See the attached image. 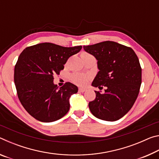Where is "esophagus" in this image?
<instances>
[{
    "label": "esophagus",
    "instance_id": "obj_1",
    "mask_svg": "<svg viewBox=\"0 0 159 159\" xmlns=\"http://www.w3.org/2000/svg\"><path fill=\"white\" fill-rule=\"evenodd\" d=\"M85 90H86L85 88H79V92H80V93L85 92Z\"/></svg>",
    "mask_w": 159,
    "mask_h": 159
}]
</instances>
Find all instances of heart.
I'll return each instance as SVG.
<instances>
[{"instance_id":"b5f03b06","label":"heart","mask_w":159,"mask_h":159,"mask_svg":"<svg viewBox=\"0 0 159 159\" xmlns=\"http://www.w3.org/2000/svg\"><path fill=\"white\" fill-rule=\"evenodd\" d=\"M88 55H90V54H88L87 52H83L81 54V57ZM89 79V76H87V75L82 74H72L71 76V79L72 81L79 85H85L86 83H88Z\"/></svg>"}]
</instances>
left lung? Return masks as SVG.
Masks as SVG:
<instances>
[{
	"label": "left lung",
	"mask_w": 159,
	"mask_h": 159,
	"mask_svg": "<svg viewBox=\"0 0 159 159\" xmlns=\"http://www.w3.org/2000/svg\"><path fill=\"white\" fill-rule=\"evenodd\" d=\"M98 60L99 71L92 85L96 98L88 104L92 114L99 119L115 121L130 111L138 98L142 83V68L138 56L130 47L114 41L83 46Z\"/></svg>",
	"instance_id": "left-lung-1"
}]
</instances>
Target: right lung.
<instances>
[{
	"label": "right lung",
	"mask_w": 159,
	"mask_h": 159,
	"mask_svg": "<svg viewBox=\"0 0 159 159\" xmlns=\"http://www.w3.org/2000/svg\"><path fill=\"white\" fill-rule=\"evenodd\" d=\"M43 43L26 48L15 66L14 80L21 104L31 116L41 122L60 119L70 108L69 98L78 87L66 82L60 88L54 75L64 69L68 59L81 50Z\"/></svg>",
	"instance_id": "right-lung-1"
}]
</instances>
